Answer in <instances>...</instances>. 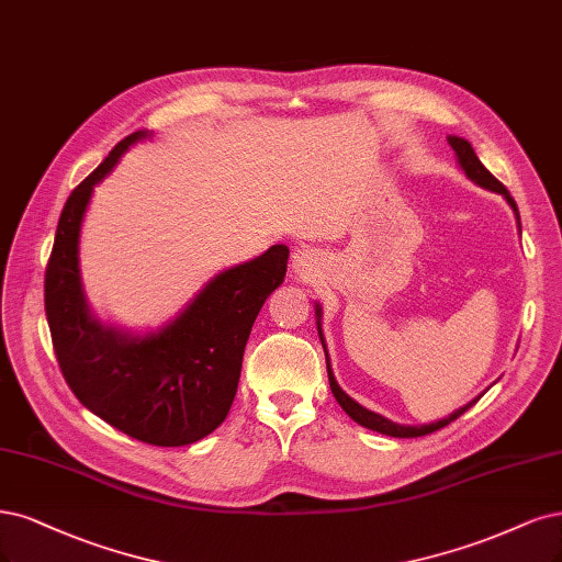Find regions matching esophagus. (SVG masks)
<instances>
[{"mask_svg": "<svg viewBox=\"0 0 562 562\" xmlns=\"http://www.w3.org/2000/svg\"><path fill=\"white\" fill-rule=\"evenodd\" d=\"M293 267H295V272L302 274V277L314 274L316 269H318V254H316V248H312V246L297 248L295 256H293Z\"/></svg>", "mask_w": 562, "mask_h": 562, "instance_id": "esophagus-1", "label": "esophagus"}]
</instances>
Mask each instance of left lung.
Listing matches in <instances>:
<instances>
[{
    "instance_id": "1",
    "label": "left lung",
    "mask_w": 562,
    "mask_h": 562,
    "mask_svg": "<svg viewBox=\"0 0 562 562\" xmlns=\"http://www.w3.org/2000/svg\"><path fill=\"white\" fill-rule=\"evenodd\" d=\"M449 144H451V148L456 150V156H458V162H460V167H462V171L468 173V179H472L474 183H479L481 188H486V190H493V192H499L502 198H505L507 202H509V206L514 209V214H516V221H518V227H520V216H518V206H516V202H514V198L509 195V190L502 186L493 173L481 165V160L476 158V153H474V148H472V144L468 142V139H462V137H449ZM316 323H318V337H321V344H323V348H325V341H323V335H321V306L316 304ZM325 362H327V379H330V389H333V395H335V400L339 402V406L341 409L351 416L356 423H360L362 428H370V430H376V432H381V435H389V437H423V435H430V432H437V430H441L443 425H449L451 420H456L458 416H462L465 414L470 406L481 397H476V400H472L470 404H465V406H460L458 412H453L451 416H447V418H441V420H437V423H430V425H397V423H393V420H389V418H383V416H379V414H374V412H370V409H364V406H360L356 400H351L348 397L341 389H339V383L335 381V374H333V370H330V358H327V351H325Z\"/></svg>"
}]
</instances>
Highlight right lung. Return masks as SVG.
Instances as JSON below:
<instances>
[{
	"instance_id": "right-lung-1",
	"label": "right lung",
	"mask_w": 562,
	"mask_h": 562,
	"mask_svg": "<svg viewBox=\"0 0 562 562\" xmlns=\"http://www.w3.org/2000/svg\"><path fill=\"white\" fill-rule=\"evenodd\" d=\"M148 137L134 132L71 190L57 221L44 302L57 364L88 409L153 447H186L214 432L237 395L244 348L265 300L283 283L288 246L211 279L158 333L132 337L97 321L86 302L79 237L92 188L123 153Z\"/></svg>"
}]
</instances>
